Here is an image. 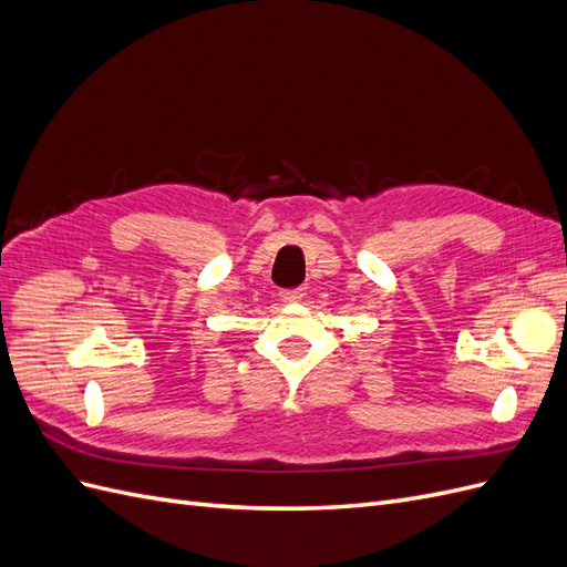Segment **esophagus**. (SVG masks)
<instances>
[{
  "instance_id": "esophagus-1",
  "label": "esophagus",
  "mask_w": 567,
  "mask_h": 567,
  "mask_svg": "<svg viewBox=\"0 0 567 567\" xmlns=\"http://www.w3.org/2000/svg\"><path fill=\"white\" fill-rule=\"evenodd\" d=\"M281 300H284L286 305H290V302H300V300H302V290H300V288L281 290Z\"/></svg>"
}]
</instances>
